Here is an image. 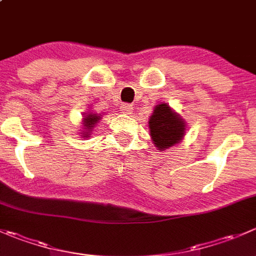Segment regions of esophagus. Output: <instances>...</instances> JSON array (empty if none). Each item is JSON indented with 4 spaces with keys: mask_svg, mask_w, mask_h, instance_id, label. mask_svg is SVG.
Wrapping results in <instances>:
<instances>
[{
    "mask_svg": "<svg viewBox=\"0 0 256 256\" xmlns=\"http://www.w3.org/2000/svg\"><path fill=\"white\" fill-rule=\"evenodd\" d=\"M132 110L134 106L130 105V104H122V106H121V112L126 114V115H130L132 112Z\"/></svg>",
    "mask_w": 256,
    "mask_h": 256,
    "instance_id": "1",
    "label": "esophagus"
}]
</instances>
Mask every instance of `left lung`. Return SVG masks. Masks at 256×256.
Returning <instances> with one entry per match:
<instances>
[{"label":"left lung","mask_w":256,"mask_h":256,"mask_svg":"<svg viewBox=\"0 0 256 256\" xmlns=\"http://www.w3.org/2000/svg\"><path fill=\"white\" fill-rule=\"evenodd\" d=\"M186 128L185 120L166 102L156 105L148 118L151 140L161 152L180 142L185 136Z\"/></svg>","instance_id":"8db88e82"}]
</instances>
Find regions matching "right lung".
<instances>
[{
	"label": "right lung",
	"mask_w": 256,
	"mask_h": 256,
	"mask_svg": "<svg viewBox=\"0 0 256 256\" xmlns=\"http://www.w3.org/2000/svg\"><path fill=\"white\" fill-rule=\"evenodd\" d=\"M101 114L95 112L91 108H88V111H86L85 114H82V131L80 132L81 138H90L91 134L94 132V128L98 125V121L101 120Z\"/></svg>",
	"instance_id": "obj_1"
}]
</instances>
